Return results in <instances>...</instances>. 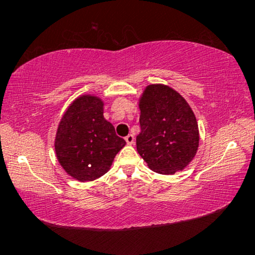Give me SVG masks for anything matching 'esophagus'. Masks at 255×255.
Returning <instances> with one entry per match:
<instances>
[{
	"instance_id": "obj_1",
	"label": "esophagus",
	"mask_w": 255,
	"mask_h": 255,
	"mask_svg": "<svg viewBox=\"0 0 255 255\" xmlns=\"http://www.w3.org/2000/svg\"><path fill=\"white\" fill-rule=\"evenodd\" d=\"M125 140H126L127 145H132L133 140H135V138H133L132 135H128L126 138H125Z\"/></svg>"
}]
</instances>
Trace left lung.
<instances>
[{"label":"left lung","mask_w":255,"mask_h":255,"mask_svg":"<svg viewBox=\"0 0 255 255\" xmlns=\"http://www.w3.org/2000/svg\"><path fill=\"white\" fill-rule=\"evenodd\" d=\"M138 154L156 173L183 171L196 157L200 140L197 118L187 100L169 85L149 84L138 99Z\"/></svg>","instance_id":"8db88e82"}]
</instances>
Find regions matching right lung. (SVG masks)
<instances>
[{
  "mask_svg": "<svg viewBox=\"0 0 255 255\" xmlns=\"http://www.w3.org/2000/svg\"><path fill=\"white\" fill-rule=\"evenodd\" d=\"M105 102L94 94L73 100L60 118L54 147L63 170L80 182L94 181L110 170L126 145L114 125L103 117Z\"/></svg>",
  "mask_w": 255,
  "mask_h": 255,
  "instance_id": "right-lung-1",
  "label": "right lung"
}]
</instances>
